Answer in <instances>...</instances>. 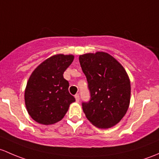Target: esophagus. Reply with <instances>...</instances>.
<instances>
[{"instance_id": "34e87169", "label": "esophagus", "mask_w": 159, "mask_h": 159, "mask_svg": "<svg viewBox=\"0 0 159 159\" xmlns=\"http://www.w3.org/2000/svg\"><path fill=\"white\" fill-rule=\"evenodd\" d=\"M75 99H76V102H80V95L76 94V96H75Z\"/></svg>"}]
</instances>
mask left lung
I'll return each instance as SVG.
<instances>
[{"label":"left lung","instance_id":"8db88e82","mask_svg":"<svg viewBox=\"0 0 159 159\" xmlns=\"http://www.w3.org/2000/svg\"><path fill=\"white\" fill-rule=\"evenodd\" d=\"M79 60L91 96L89 102H83V112L97 128H111L120 122L129 109L128 74L117 60L105 52L80 55Z\"/></svg>","mask_w":159,"mask_h":159}]
</instances>
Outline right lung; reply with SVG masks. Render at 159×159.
<instances>
[{"label": "right lung", "mask_w": 159, "mask_h": 159, "mask_svg": "<svg viewBox=\"0 0 159 159\" xmlns=\"http://www.w3.org/2000/svg\"><path fill=\"white\" fill-rule=\"evenodd\" d=\"M74 56L57 54L40 63L31 73L24 93L27 112L37 122L52 125L61 120L75 98L68 90L63 73Z\"/></svg>", "instance_id": "add662e5"}]
</instances>
